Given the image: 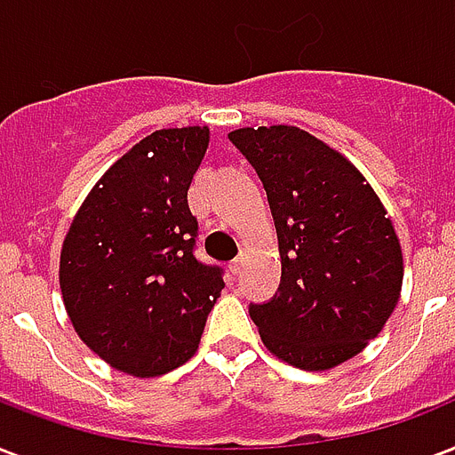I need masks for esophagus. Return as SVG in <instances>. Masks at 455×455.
<instances>
[{
	"instance_id": "esophagus-1",
	"label": "esophagus",
	"mask_w": 455,
	"mask_h": 455,
	"mask_svg": "<svg viewBox=\"0 0 455 455\" xmlns=\"http://www.w3.org/2000/svg\"><path fill=\"white\" fill-rule=\"evenodd\" d=\"M239 270H242V259H235L230 263V273L232 275H239Z\"/></svg>"
}]
</instances>
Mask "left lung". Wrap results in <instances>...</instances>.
<instances>
[{
	"label": "left lung",
	"mask_w": 455,
	"mask_h": 455,
	"mask_svg": "<svg viewBox=\"0 0 455 455\" xmlns=\"http://www.w3.org/2000/svg\"><path fill=\"white\" fill-rule=\"evenodd\" d=\"M228 137L266 188L283 259L275 294L249 304L260 339L301 371L354 358L385 327L403 280L385 206L355 165L306 130L270 125Z\"/></svg>",
	"instance_id": "1"
}]
</instances>
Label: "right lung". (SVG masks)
I'll list each match as a JSON object with an SVG mask.
<instances>
[{"instance_id":"obj_1","label":"right lung","mask_w":455,"mask_h":455,"mask_svg":"<svg viewBox=\"0 0 455 455\" xmlns=\"http://www.w3.org/2000/svg\"><path fill=\"white\" fill-rule=\"evenodd\" d=\"M209 128L156 130L118 158L61 249V294L80 339L114 368L154 378L196 351L223 267L196 259L188 189Z\"/></svg>"}]
</instances>
